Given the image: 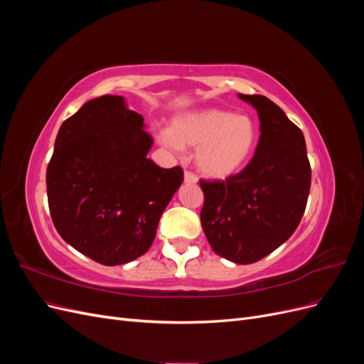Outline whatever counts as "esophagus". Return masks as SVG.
Instances as JSON below:
<instances>
[{
  "label": "esophagus",
  "mask_w": 364,
  "mask_h": 364,
  "mask_svg": "<svg viewBox=\"0 0 364 364\" xmlns=\"http://www.w3.org/2000/svg\"><path fill=\"white\" fill-rule=\"evenodd\" d=\"M183 181H185V183H191V185H194V183H197V176L194 174V173H191V171H185V174H183Z\"/></svg>",
  "instance_id": "1"
}]
</instances>
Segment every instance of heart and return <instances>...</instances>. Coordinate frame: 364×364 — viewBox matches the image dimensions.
<instances>
[{
	"instance_id": "1",
	"label": "heart",
	"mask_w": 364,
	"mask_h": 364,
	"mask_svg": "<svg viewBox=\"0 0 364 364\" xmlns=\"http://www.w3.org/2000/svg\"><path fill=\"white\" fill-rule=\"evenodd\" d=\"M259 139L257 121L223 109H200L173 118L171 129L158 132L164 147L196 149V167L206 178L228 179L243 170Z\"/></svg>"
}]
</instances>
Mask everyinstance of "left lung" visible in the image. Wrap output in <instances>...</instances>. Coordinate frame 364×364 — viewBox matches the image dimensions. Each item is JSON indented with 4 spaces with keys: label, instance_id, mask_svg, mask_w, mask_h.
<instances>
[{
    "label": "left lung",
    "instance_id": "left-lung-1",
    "mask_svg": "<svg viewBox=\"0 0 364 364\" xmlns=\"http://www.w3.org/2000/svg\"><path fill=\"white\" fill-rule=\"evenodd\" d=\"M257 109L259 141L245 170L226 181H200V222L217 255L252 264L287 241L304 215L311 167L302 130L264 95L238 94Z\"/></svg>",
    "mask_w": 364,
    "mask_h": 364
}]
</instances>
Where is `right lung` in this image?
I'll list each match as a JSON object with an SVG mask.
<instances>
[{"label":"right lung","instance_id":"obj_1","mask_svg":"<svg viewBox=\"0 0 364 364\" xmlns=\"http://www.w3.org/2000/svg\"><path fill=\"white\" fill-rule=\"evenodd\" d=\"M144 118L124 97L86 102L63 121L47 167L53 223L75 250L103 266L144 255L159 218L183 182L181 167L161 168Z\"/></svg>","mask_w":364,"mask_h":364}]
</instances>
